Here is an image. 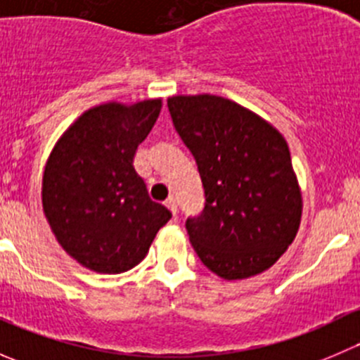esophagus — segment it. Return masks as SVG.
<instances>
[{"label": "esophagus", "mask_w": 360, "mask_h": 360, "mask_svg": "<svg viewBox=\"0 0 360 360\" xmlns=\"http://www.w3.org/2000/svg\"><path fill=\"white\" fill-rule=\"evenodd\" d=\"M165 205H167V209H169L170 212H172L174 216H176V214H177V202H176V198H172V197H170L169 200L165 202Z\"/></svg>", "instance_id": "obj_1"}]
</instances>
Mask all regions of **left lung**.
<instances>
[{
	"label": "left lung",
	"mask_w": 360,
	"mask_h": 360,
	"mask_svg": "<svg viewBox=\"0 0 360 360\" xmlns=\"http://www.w3.org/2000/svg\"><path fill=\"white\" fill-rule=\"evenodd\" d=\"M174 129L193 155L205 205L184 223L200 261L226 281L268 270L291 245L301 193L277 129L217 96L170 97Z\"/></svg>",
	"instance_id": "left-lung-1"
}]
</instances>
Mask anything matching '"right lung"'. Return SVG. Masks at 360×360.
I'll use <instances>...</instances> for the list:
<instances>
[{"label": "right lung", "instance_id": "add662e5", "mask_svg": "<svg viewBox=\"0 0 360 360\" xmlns=\"http://www.w3.org/2000/svg\"><path fill=\"white\" fill-rule=\"evenodd\" d=\"M162 101L110 103L83 112L53 148L43 174V210L69 256L99 274L139 264L172 217L134 169Z\"/></svg>", "mask_w": 360, "mask_h": 360}]
</instances>
